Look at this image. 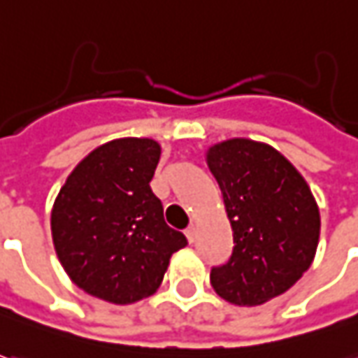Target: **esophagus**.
Here are the masks:
<instances>
[{"mask_svg":"<svg viewBox=\"0 0 358 358\" xmlns=\"http://www.w3.org/2000/svg\"><path fill=\"white\" fill-rule=\"evenodd\" d=\"M184 234H186V238H188V241L192 243V241L196 240V226H188Z\"/></svg>","mask_w":358,"mask_h":358,"instance_id":"1","label":"esophagus"}]
</instances>
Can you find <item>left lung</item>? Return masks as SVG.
Returning a JSON list of instances; mask_svg holds the SVG:
<instances>
[{
	"label": "left lung",
	"instance_id": "left-lung-1",
	"mask_svg": "<svg viewBox=\"0 0 358 358\" xmlns=\"http://www.w3.org/2000/svg\"><path fill=\"white\" fill-rule=\"evenodd\" d=\"M208 168L224 196L234 252L210 281L234 305H262L289 289L313 262L321 217L307 182L275 148L250 138L214 144Z\"/></svg>",
	"mask_w": 358,
	"mask_h": 358
}]
</instances>
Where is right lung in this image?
<instances>
[{
  "mask_svg": "<svg viewBox=\"0 0 358 358\" xmlns=\"http://www.w3.org/2000/svg\"><path fill=\"white\" fill-rule=\"evenodd\" d=\"M160 160L152 138L94 148L69 174L51 212L57 257L71 281L115 305L152 295L172 253L188 241L164 222L150 188Z\"/></svg>",
  "mask_w": 358,
  "mask_h": 358,
  "instance_id": "1",
  "label": "right lung"
}]
</instances>
